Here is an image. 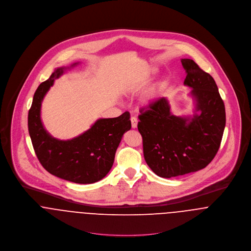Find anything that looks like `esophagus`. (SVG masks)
<instances>
[{"instance_id": "34e87169", "label": "esophagus", "mask_w": 251, "mask_h": 251, "mask_svg": "<svg viewBox=\"0 0 251 251\" xmlns=\"http://www.w3.org/2000/svg\"><path fill=\"white\" fill-rule=\"evenodd\" d=\"M130 121H131V126L132 128H136L137 127V124H138V120L136 117H131L130 118Z\"/></svg>"}]
</instances>
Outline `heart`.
I'll use <instances>...</instances> for the list:
<instances>
[{"label":"heart","instance_id":"obj_1","mask_svg":"<svg viewBox=\"0 0 251 251\" xmlns=\"http://www.w3.org/2000/svg\"><path fill=\"white\" fill-rule=\"evenodd\" d=\"M156 72H157V70H155V69H151V75H154ZM165 85H166V81H163V82L160 83L159 85L155 86V87H154L152 90H151L149 93H147V94L144 96L143 99H142V104H143L144 106L149 107V106L153 105V104L160 99L161 92H162V90L164 89ZM141 86H142V82H131V83H129V84L127 85L126 91V93H128V94H134V93H136L137 91L140 90Z\"/></svg>","mask_w":251,"mask_h":251}]
</instances>
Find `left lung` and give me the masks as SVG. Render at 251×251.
<instances>
[{
  "label": "left lung",
  "instance_id": "8db88e82",
  "mask_svg": "<svg viewBox=\"0 0 251 251\" xmlns=\"http://www.w3.org/2000/svg\"><path fill=\"white\" fill-rule=\"evenodd\" d=\"M180 62L186 72L183 84L191 89L193 114L174 115L169 100L162 98L141 110L137 126L147 164L154 174L167 179L205 168L219 149L226 123L214 78L193 60Z\"/></svg>",
  "mask_w": 251,
  "mask_h": 251
}]
</instances>
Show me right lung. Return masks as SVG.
Wrapping results in <instances>:
<instances>
[{"mask_svg":"<svg viewBox=\"0 0 251 251\" xmlns=\"http://www.w3.org/2000/svg\"><path fill=\"white\" fill-rule=\"evenodd\" d=\"M79 65L56 69L36 89L28 115L29 134L36 156L50 174L76 183H94L103 179L113 166L124 133L131 128L130 115L99 119L82 134L69 140L53 137L44 127L40 113L42 100L54 81Z\"/></svg>","mask_w":251,"mask_h":251,"instance_id":"right-lung-1","label":"right lung"}]
</instances>
